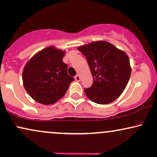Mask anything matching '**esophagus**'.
I'll return each instance as SVG.
<instances>
[{
    "instance_id": "34e87169",
    "label": "esophagus",
    "mask_w": 157,
    "mask_h": 157,
    "mask_svg": "<svg viewBox=\"0 0 157 157\" xmlns=\"http://www.w3.org/2000/svg\"><path fill=\"white\" fill-rule=\"evenodd\" d=\"M75 80L77 81V82H79V81L80 80V76H79L78 75H77L75 77Z\"/></svg>"
}]
</instances>
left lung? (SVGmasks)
Here are the masks:
<instances>
[{"label":"left lung","instance_id":"8db88e82","mask_svg":"<svg viewBox=\"0 0 157 157\" xmlns=\"http://www.w3.org/2000/svg\"><path fill=\"white\" fill-rule=\"evenodd\" d=\"M86 57L93 77L92 86L85 93L93 102L114 101L126 88L131 74L128 55L106 41H95L79 47Z\"/></svg>","mask_w":157,"mask_h":157}]
</instances>
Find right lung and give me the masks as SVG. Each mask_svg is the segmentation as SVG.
<instances>
[{"label":"right lung","instance_id":"obj_1","mask_svg":"<svg viewBox=\"0 0 157 157\" xmlns=\"http://www.w3.org/2000/svg\"><path fill=\"white\" fill-rule=\"evenodd\" d=\"M63 51L51 46L36 53L25 65L22 73L26 91L40 104H53L62 98L74 80L63 62Z\"/></svg>","mask_w":157,"mask_h":157}]
</instances>
